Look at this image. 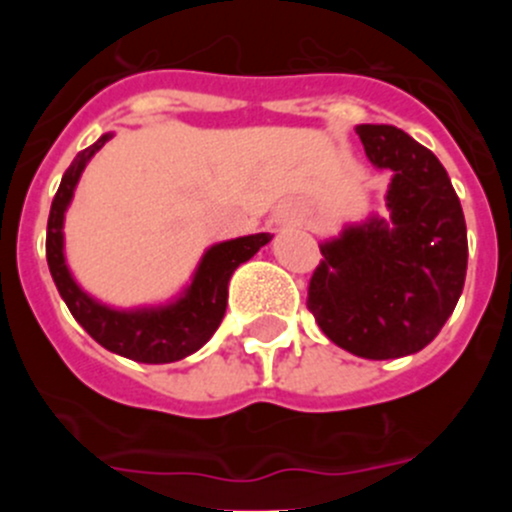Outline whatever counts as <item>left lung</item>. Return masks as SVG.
I'll list each match as a JSON object with an SVG mask.
<instances>
[{
    "label": "left lung",
    "instance_id": "1",
    "mask_svg": "<svg viewBox=\"0 0 512 512\" xmlns=\"http://www.w3.org/2000/svg\"><path fill=\"white\" fill-rule=\"evenodd\" d=\"M366 156L394 173L391 220L371 218L324 242L309 280V312L337 347L399 359L436 339L456 309L468 267L461 200L441 160L384 123L356 126Z\"/></svg>",
    "mask_w": 512,
    "mask_h": 512
}]
</instances>
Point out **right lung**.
<instances>
[{
	"label": "right lung",
	"instance_id": "obj_1",
	"mask_svg": "<svg viewBox=\"0 0 512 512\" xmlns=\"http://www.w3.org/2000/svg\"><path fill=\"white\" fill-rule=\"evenodd\" d=\"M111 138V133L101 136L91 148L81 151L74 163L66 168L59 190L51 203L49 223H46V262L59 289L61 299L66 302L76 322L96 339L108 352L121 354L126 359L141 361V364H170L183 356L198 352L205 342L215 334L225 317L227 307V282L232 272L250 260L262 245L272 240L270 232L260 235L237 237V240L220 242L205 252L193 285L178 302L158 309H136V312H118V309L103 307L91 299L71 277L64 262V213L71 203L81 170L86 168L89 158Z\"/></svg>",
	"mask_w": 512,
	"mask_h": 512
}]
</instances>
